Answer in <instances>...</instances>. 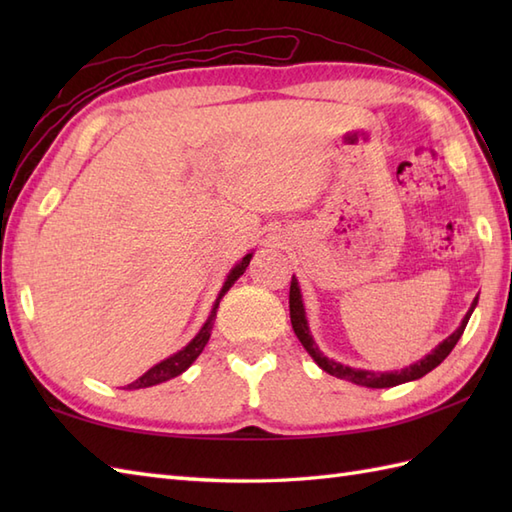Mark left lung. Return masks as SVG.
Masks as SVG:
<instances>
[{"label":"left lung","instance_id":"obj_1","mask_svg":"<svg viewBox=\"0 0 512 512\" xmlns=\"http://www.w3.org/2000/svg\"><path fill=\"white\" fill-rule=\"evenodd\" d=\"M477 306V299L473 301L471 310L466 312V317L462 321V325L458 330H455L449 339H444L436 350H433L429 356H424L422 361L413 363L405 369H400V372H367V369H354V367H347V365H341V363H334L330 361L328 356H323L319 352L317 343L312 341L310 336V330H308V321H306V310H303V301H301V292H299V284L297 279L292 277L290 281V321H292V330H295L297 339L301 341V345L306 347L308 354L314 358V363H317L323 372H328L336 378H343V380H350V383H356V385H363V387H372V389H383V387H396L400 383H409V380H416V378H422L424 374H429L431 369H436L444 358H447L451 354V350L455 347V343L460 341V336L464 334V328L466 323H469L471 319V312L473 308Z\"/></svg>","mask_w":512,"mask_h":512}]
</instances>
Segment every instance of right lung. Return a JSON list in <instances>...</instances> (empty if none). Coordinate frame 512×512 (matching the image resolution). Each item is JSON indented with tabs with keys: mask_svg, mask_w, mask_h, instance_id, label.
<instances>
[{
	"mask_svg": "<svg viewBox=\"0 0 512 512\" xmlns=\"http://www.w3.org/2000/svg\"><path fill=\"white\" fill-rule=\"evenodd\" d=\"M250 257L253 255H246L242 262H239L233 270H231V275H228V279H226V284H224V288H222V292H220V297H217V301H215V306H213V310H211V317H209V321L204 323V328L198 332V336H195V339L184 347V350H180L178 354H173V356H169L167 361H162V363H158V365H154L149 369V372H145L143 376H140L138 380H134L132 385H127L125 389H143V387H151V385H158V383H165V380H169V378H176V376H180L184 369H187L195 358H198L200 354H202V350H204V345L209 343V336H211V330H213V321H215V312H217V308H220V299L226 295L228 292V288H231L235 281L239 279V275H244V270H246V266H248V262H250Z\"/></svg>",
	"mask_w": 512,
	"mask_h": 512,
	"instance_id": "add662e5",
	"label": "right lung"
}]
</instances>
